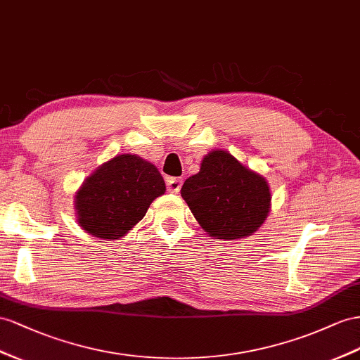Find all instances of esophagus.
<instances>
[{
  "mask_svg": "<svg viewBox=\"0 0 360 360\" xmlns=\"http://www.w3.org/2000/svg\"><path fill=\"white\" fill-rule=\"evenodd\" d=\"M181 187H182V179H179V178H169L167 179V190L170 193H174V195H176V193H179Z\"/></svg>",
  "mask_w": 360,
  "mask_h": 360,
  "instance_id": "obj_1",
  "label": "esophagus"
}]
</instances>
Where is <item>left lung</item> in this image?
Returning a JSON list of instances; mask_svg holds the SVG:
<instances>
[{"mask_svg":"<svg viewBox=\"0 0 360 360\" xmlns=\"http://www.w3.org/2000/svg\"><path fill=\"white\" fill-rule=\"evenodd\" d=\"M193 216L207 234L224 240L251 236L269 214L271 191L262 174L225 150L210 152L181 188Z\"/></svg>","mask_w":360,"mask_h":360,"instance_id":"left-lung-1","label":"left lung"}]
</instances>
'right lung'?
Here are the masks:
<instances>
[{
  "label": "right lung",
  "instance_id": "obj_1",
  "mask_svg": "<svg viewBox=\"0 0 360 360\" xmlns=\"http://www.w3.org/2000/svg\"><path fill=\"white\" fill-rule=\"evenodd\" d=\"M164 191V179L153 164L136 155H118L101 164L76 193L79 225L98 238L117 240Z\"/></svg>",
  "mask_w": 360,
  "mask_h": 360
}]
</instances>
